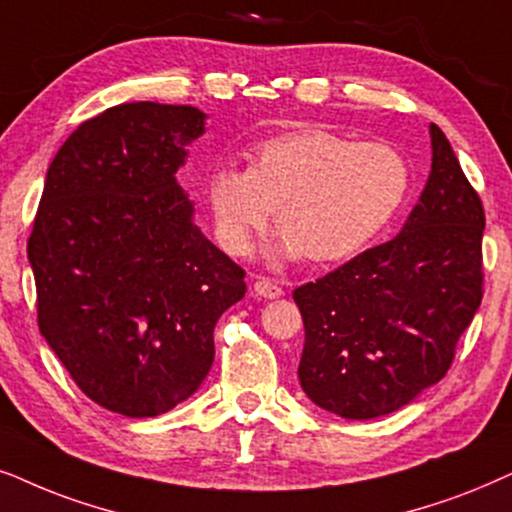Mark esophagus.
I'll list each match as a JSON object with an SVG mask.
<instances>
[{
  "mask_svg": "<svg viewBox=\"0 0 512 512\" xmlns=\"http://www.w3.org/2000/svg\"><path fill=\"white\" fill-rule=\"evenodd\" d=\"M255 292L264 299H276V297L283 295V288L276 281H271V278H257Z\"/></svg>",
  "mask_w": 512,
  "mask_h": 512,
  "instance_id": "1",
  "label": "esophagus"
}]
</instances>
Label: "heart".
<instances>
[{
    "instance_id": "b5f03b06",
    "label": "heart",
    "mask_w": 512,
    "mask_h": 512,
    "mask_svg": "<svg viewBox=\"0 0 512 512\" xmlns=\"http://www.w3.org/2000/svg\"><path fill=\"white\" fill-rule=\"evenodd\" d=\"M410 180L398 149L306 128L252 147L250 168L220 163L206 180V201L231 255H248L274 208L283 257L304 252L311 262H337L384 231Z\"/></svg>"
}]
</instances>
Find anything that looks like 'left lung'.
I'll return each mask as SVG.
<instances>
[{
	"label": "left lung",
	"instance_id": "1",
	"mask_svg": "<svg viewBox=\"0 0 512 512\" xmlns=\"http://www.w3.org/2000/svg\"><path fill=\"white\" fill-rule=\"evenodd\" d=\"M431 145L403 231L292 292L304 320L299 381L337 417L391 414L440 381L482 302L485 210L435 124Z\"/></svg>",
	"mask_w": 512,
	"mask_h": 512
}]
</instances>
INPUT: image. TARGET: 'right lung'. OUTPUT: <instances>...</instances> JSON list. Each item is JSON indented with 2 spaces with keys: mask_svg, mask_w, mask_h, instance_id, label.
Masks as SVG:
<instances>
[{
  "mask_svg": "<svg viewBox=\"0 0 512 512\" xmlns=\"http://www.w3.org/2000/svg\"><path fill=\"white\" fill-rule=\"evenodd\" d=\"M201 109L124 102L88 119L46 173L27 238L37 323L93 403L156 417L213 365L217 318L245 271L192 222L177 185Z\"/></svg>",
  "mask_w": 512,
  "mask_h": 512,
  "instance_id": "obj_1",
  "label": "right lung"
}]
</instances>
